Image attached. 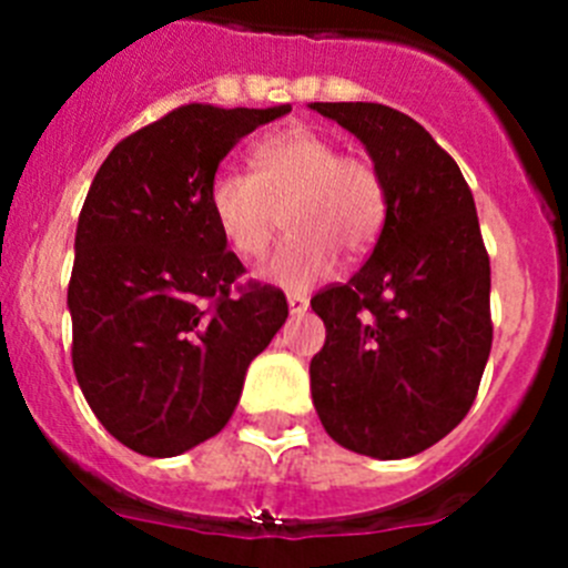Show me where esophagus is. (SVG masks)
Instances as JSON below:
<instances>
[{
	"mask_svg": "<svg viewBox=\"0 0 568 568\" xmlns=\"http://www.w3.org/2000/svg\"><path fill=\"white\" fill-rule=\"evenodd\" d=\"M287 307H290V315H304L310 307V298L304 293H290L287 295Z\"/></svg>",
	"mask_w": 568,
	"mask_h": 568,
	"instance_id": "esophagus-1",
	"label": "esophagus"
}]
</instances>
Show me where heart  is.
<instances>
[{"mask_svg": "<svg viewBox=\"0 0 568 568\" xmlns=\"http://www.w3.org/2000/svg\"><path fill=\"white\" fill-rule=\"evenodd\" d=\"M250 162L253 175L219 170L207 204L241 258L267 253L284 207L290 239L261 270L264 278L284 290H310L333 273L338 253L358 258L373 247L386 215L384 182L373 164L341 155L327 135L304 124L261 139Z\"/></svg>", "mask_w": 568, "mask_h": 568, "instance_id": "obj_1", "label": "heart"}]
</instances>
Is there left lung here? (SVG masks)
I'll use <instances>...</instances> for the list:
<instances>
[{
    "mask_svg": "<svg viewBox=\"0 0 568 568\" xmlns=\"http://www.w3.org/2000/svg\"><path fill=\"white\" fill-rule=\"evenodd\" d=\"M366 148L386 215L353 278L315 295L327 327L310 389L329 438L378 460L413 458L469 413L491 349L489 255L469 184L400 110L313 102Z\"/></svg>",
    "mask_w": 568,
    "mask_h": 568,
    "instance_id": "left-lung-1",
    "label": "left lung"
}]
</instances>
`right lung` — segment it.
Returning a JSON list of instances; mask_svg holds the SVG:
<instances>
[{
  "mask_svg": "<svg viewBox=\"0 0 568 568\" xmlns=\"http://www.w3.org/2000/svg\"><path fill=\"white\" fill-rule=\"evenodd\" d=\"M273 108L184 104L110 150L77 227L68 287L73 373L102 426L148 458H175L227 426L250 361L287 321L215 227L207 190Z\"/></svg>",
  "mask_w": 568,
  "mask_h": 568,
  "instance_id": "right-lung-1",
  "label": "right lung"
}]
</instances>
